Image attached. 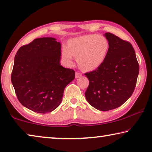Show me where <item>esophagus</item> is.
<instances>
[{"instance_id":"esophagus-1","label":"esophagus","mask_w":152,"mask_h":152,"mask_svg":"<svg viewBox=\"0 0 152 152\" xmlns=\"http://www.w3.org/2000/svg\"><path fill=\"white\" fill-rule=\"evenodd\" d=\"M82 76V74L79 73V72H76V78H78Z\"/></svg>"}]
</instances>
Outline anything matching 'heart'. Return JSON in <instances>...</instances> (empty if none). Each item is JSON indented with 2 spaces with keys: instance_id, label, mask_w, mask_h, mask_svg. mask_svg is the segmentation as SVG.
Listing matches in <instances>:
<instances>
[{
  "instance_id": "heart-1",
  "label": "heart",
  "mask_w": 152,
  "mask_h": 152,
  "mask_svg": "<svg viewBox=\"0 0 152 152\" xmlns=\"http://www.w3.org/2000/svg\"><path fill=\"white\" fill-rule=\"evenodd\" d=\"M109 50V41L104 36L85 35L69 41L68 48H62L61 56L69 65L72 64L74 58L77 57V62L81 68L92 71L102 65Z\"/></svg>"
}]
</instances>
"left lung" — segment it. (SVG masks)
Segmentation results:
<instances>
[{"mask_svg": "<svg viewBox=\"0 0 152 152\" xmlns=\"http://www.w3.org/2000/svg\"><path fill=\"white\" fill-rule=\"evenodd\" d=\"M104 35L109 43L107 58L96 70L85 74L89 85L85 92L88 103L101 111L119 107L132 96L140 67L129 42L110 33Z\"/></svg>", "mask_w": 152, "mask_h": 152, "instance_id": "obj_1", "label": "left lung"}]
</instances>
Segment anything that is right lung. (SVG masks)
<instances>
[{"label":"right lung","instance_id":"add662e5","mask_svg":"<svg viewBox=\"0 0 152 152\" xmlns=\"http://www.w3.org/2000/svg\"><path fill=\"white\" fill-rule=\"evenodd\" d=\"M61 43L53 37L37 38L20 47L15 56L11 82L19 102L39 113L60 104L75 72L60 64Z\"/></svg>","mask_w":152,"mask_h":152}]
</instances>
